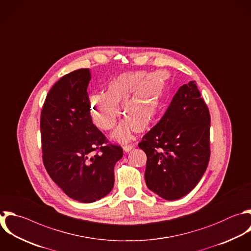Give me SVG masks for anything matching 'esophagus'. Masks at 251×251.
<instances>
[{"label":"esophagus","mask_w":251,"mask_h":251,"mask_svg":"<svg viewBox=\"0 0 251 251\" xmlns=\"http://www.w3.org/2000/svg\"><path fill=\"white\" fill-rule=\"evenodd\" d=\"M133 145L132 144H126V145H124L123 146V149H124V151L125 152H128V151H130L131 149H133Z\"/></svg>","instance_id":"obj_1"}]
</instances>
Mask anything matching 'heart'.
I'll list each match as a JSON object with an SVG mask.
<instances>
[{"instance_id":"obj_1","label":"heart","mask_w":251,"mask_h":251,"mask_svg":"<svg viewBox=\"0 0 251 251\" xmlns=\"http://www.w3.org/2000/svg\"><path fill=\"white\" fill-rule=\"evenodd\" d=\"M166 87V76L157 72L126 73L111 80L104 93L88 98V107L95 125L103 130L112 129L124 107L127 118L113 133V138L126 141L133 131L145 130L161 110Z\"/></svg>"}]
</instances>
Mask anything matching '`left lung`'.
<instances>
[{
    "label": "left lung",
    "mask_w": 251,
    "mask_h": 251,
    "mask_svg": "<svg viewBox=\"0 0 251 251\" xmlns=\"http://www.w3.org/2000/svg\"><path fill=\"white\" fill-rule=\"evenodd\" d=\"M148 188L176 200L199 182L210 159V113L195 81L178 88L165 114L138 143Z\"/></svg>",
    "instance_id": "1"
}]
</instances>
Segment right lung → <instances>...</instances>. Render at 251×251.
I'll return each mask as SVG.
<instances>
[{
    "label": "right lung",
    "instance_id": "add662e5",
    "mask_svg": "<svg viewBox=\"0 0 251 251\" xmlns=\"http://www.w3.org/2000/svg\"><path fill=\"white\" fill-rule=\"evenodd\" d=\"M88 69L61 77L45 99L40 119L42 159L51 178L71 198L90 203L114 186L123 148L109 143L92 123Z\"/></svg>",
    "mask_w": 251,
    "mask_h": 251
}]
</instances>
